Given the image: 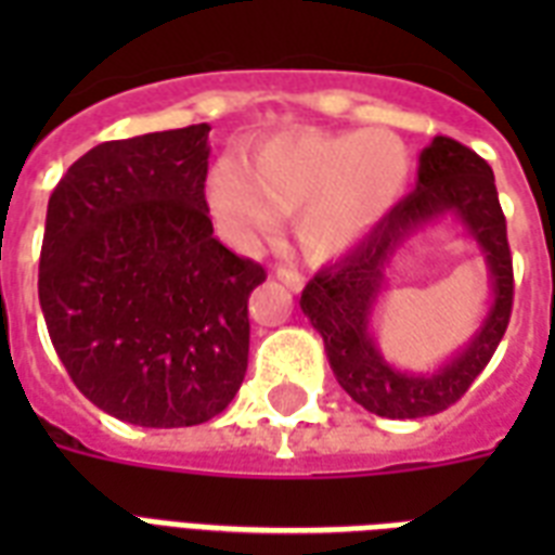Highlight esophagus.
I'll return each mask as SVG.
<instances>
[{"label":"esophagus","instance_id":"1","mask_svg":"<svg viewBox=\"0 0 555 555\" xmlns=\"http://www.w3.org/2000/svg\"><path fill=\"white\" fill-rule=\"evenodd\" d=\"M276 279H279V282H285L291 291H302V285H305V276L294 268V264H279Z\"/></svg>","mask_w":555,"mask_h":555}]
</instances>
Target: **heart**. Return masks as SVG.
Listing matches in <instances>:
<instances>
[{
  "label": "heart",
  "mask_w": 555,
  "mask_h": 555,
  "mask_svg": "<svg viewBox=\"0 0 555 555\" xmlns=\"http://www.w3.org/2000/svg\"><path fill=\"white\" fill-rule=\"evenodd\" d=\"M403 143L383 129H296L261 141L247 158L227 155L207 178V201L221 233L238 247L273 238L287 212L311 259L354 247L405 186Z\"/></svg>",
  "instance_id": "obj_1"
}]
</instances>
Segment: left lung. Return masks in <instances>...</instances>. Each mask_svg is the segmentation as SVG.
<instances>
[{
    "label": "left lung",
    "instance_id": "obj_1",
    "mask_svg": "<svg viewBox=\"0 0 555 555\" xmlns=\"http://www.w3.org/2000/svg\"><path fill=\"white\" fill-rule=\"evenodd\" d=\"M452 211L482 247L493 279V305L476 337L431 375H409L388 366L370 337V313L385 270L414 229ZM305 317L322 334L328 363L351 400L371 414L405 421L429 417L457 403L487 369L513 313V256L507 218L490 164L469 146L438 134L421 152L417 190L397 201L354 250L322 268L302 291Z\"/></svg>",
    "mask_w": 555,
    "mask_h": 555
}]
</instances>
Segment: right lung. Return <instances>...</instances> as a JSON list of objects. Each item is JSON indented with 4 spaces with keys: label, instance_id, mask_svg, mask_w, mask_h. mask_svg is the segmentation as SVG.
I'll use <instances>...</instances> for the list:
<instances>
[{
    "label": "right lung",
    "instance_id": "obj_1",
    "mask_svg": "<svg viewBox=\"0 0 555 555\" xmlns=\"http://www.w3.org/2000/svg\"><path fill=\"white\" fill-rule=\"evenodd\" d=\"M209 126L106 141L48 198L39 305L68 377L117 421L198 426L230 405L268 273L212 235Z\"/></svg>",
    "mask_w": 555,
    "mask_h": 555
}]
</instances>
